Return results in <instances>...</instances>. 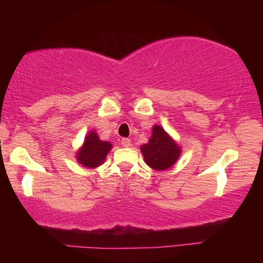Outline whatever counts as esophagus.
<instances>
[{"label": "esophagus", "instance_id": "obj_1", "mask_svg": "<svg viewBox=\"0 0 263 263\" xmlns=\"http://www.w3.org/2000/svg\"><path fill=\"white\" fill-rule=\"evenodd\" d=\"M121 143H122V146H123V147H129V146H130V140L124 138V139L121 140Z\"/></svg>", "mask_w": 263, "mask_h": 263}]
</instances>
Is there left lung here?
Here are the masks:
<instances>
[{"label":"left lung","instance_id":"obj_1","mask_svg":"<svg viewBox=\"0 0 263 263\" xmlns=\"http://www.w3.org/2000/svg\"><path fill=\"white\" fill-rule=\"evenodd\" d=\"M140 149L145 163L157 171L170 168L181 156V147L160 125H153L152 136Z\"/></svg>","mask_w":263,"mask_h":263}]
</instances>
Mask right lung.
I'll return each instance as SVG.
<instances>
[{
	"mask_svg": "<svg viewBox=\"0 0 263 263\" xmlns=\"http://www.w3.org/2000/svg\"><path fill=\"white\" fill-rule=\"evenodd\" d=\"M111 147L112 145L107 141H102L95 130L89 132L86 135L84 145L77 153L78 163L88 168L98 167L105 161L106 154Z\"/></svg>",
	"mask_w": 263,
	"mask_h": 263,
	"instance_id": "add662e5",
	"label": "right lung"
}]
</instances>
